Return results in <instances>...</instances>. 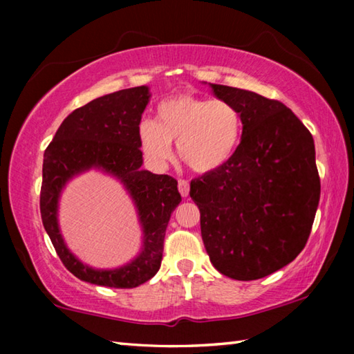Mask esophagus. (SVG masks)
Masks as SVG:
<instances>
[{
    "label": "esophagus",
    "mask_w": 354,
    "mask_h": 354,
    "mask_svg": "<svg viewBox=\"0 0 354 354\" xmlns=\"http://www.w3.org/2000/svg\"><path fill=\"white\" fill-rule=\"evenodd\" d=\"M178 189H179V194H181V196H187L189 192H190V185H189V181H185V179H179L178 183Z\"/></svg>",
    "instance_id": "esophagus-1"
}]
</instances>
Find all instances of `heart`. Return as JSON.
<instances>
[{"label":"heart","instance_id":"heart-1","mask_svg":"<svg viewBox=\"0 0 354 354\" xmlns=\"http://www.w3.org/2000/svg\"><path fill=\"white\" fill-rule=\"evenodd\" d=\"M242 136V117L225 100L181 93L160 101L156 118L143 120L139 139L143 153L156 164L171 158V143L190 170L212 173L230 162Z\"/></svg>","mask_w":354,"mask_h":354}]
</instances>
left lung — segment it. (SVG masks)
I'll list each match as a JSON object with an SVG mask.
<instances>
[{"label":"left lung","instance_id":"left-lung-1","mask_svg":"<svg viewBox=\"0 0 354 354\" xmlns=\"http://www.w3.org/2000/svg\"><path fill=\"white\" fill-rule=\"evenodd\" d=\"M242 117L230 162L190 183L212 266L227 278L259 279L301 253L320 200L314 139L281 101L209 84Z\"/></svg>","mask_w":354,"mask_h":354}]
</instances>
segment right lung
<instances>
[{
	"label": "right lung",
	"mask_w": 354,
	"mask_h": 354,
	"mask_svg": "<svg viewBox=\"0 0 354 354\" xmlns=\"http://www.w3.org/2000/svg\"><path fill=\"white\" fill-rule=\"evenodd\" d=\"M149 97V88L140 86L91 101L64 120L45 149L41 221L67 270L86 283L133 289L151 279L160 268L165 230L181 195L175 178L140 169L139 124ZM92 168L124 184L135 201L144 232L141 253L127 266L111 271L82 264L66 248L58 230L57 209L63 187L70 178Z\"/></svg>",
	"instance_id": "add662e5"
}]
</instances>
